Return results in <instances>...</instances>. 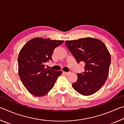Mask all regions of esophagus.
<instances>
[{"label": "esophagus", "instance_id": "34e87169", "mask_svg": "<svg viewBox=\"0 0 124 124\" xmlns=\"http://www.w3.org/2000/svg\"><path fill=\"white\" fill-rule=\"evenodd\" d=\"M63 74H64V75H68L70 73H69V72H63Z\"/></svg>", "mask_w": 124, "mask_h": 124}]
</instances>
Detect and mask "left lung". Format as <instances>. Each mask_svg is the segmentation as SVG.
<instances>
[{
  "label": "left lung",
  "instance_id": "obj_1",
  "mask_svg": "<svg viewBox=\"0 0 124 124\" xmlns=\"http://www.w3.org/2000/svg\"><path fill=\"white\" fill-rule=\"evenodd\" d=\"M65 44L78 63H85V71L77 74V80L72 84L73 89L84 96L95 93L108 76L111 57L106 46L91 38L67 40Z\"/></svg>",
  "mask_w": 124,
  "mask_h": 124
}]
</instances>
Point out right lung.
Listing matches in <instances>:
<instances>
[{
    "instance_id": "1",
    "label": "right lung",
    "mask_w": 124,
    "mask_h": 124,
    "mask_svg": "<svg viewBox=\"0 0 124 124\" xmlns=\"http://www.w3.org/2000/svg\"><path fill=\"white\" fill-rule=\"evenodd\" d=\"M63 40H52L37 38L26 43L18 57V74L29 93L37 97L45 96L54 87L62 71L45 68V63L52 61L54 49Z\"/></svg>"
}]
</instances>
